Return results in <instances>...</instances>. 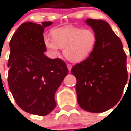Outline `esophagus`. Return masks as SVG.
<instances>
[{
	"instance_id": "esophagus-1",
	"label": "esophagus",
	"mask_w": 131,
	"mask_h": 131,
	"mask_svg": "<svg viewBox=\"0 0 131 131\" xmlns=\"http://www.w3.org/2000/svg\"><path fill=\"white\" fill-rule=\"evenodd\" d=\"M67 67H68V70H69V71H70V70H71V69H72V65H71V64H67Z\"/></svg>"
}]
</instances>
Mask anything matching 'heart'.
<instances>
[{
	"mask_svg": "<svg viewBox=\"0 0 131 131\" xmlns=\"http://www.w3.org/2000/svg\"><path fill=\"white\" fill-rule=\"evenodd\" d=\"M52 38L43 37V43L51 55L56 56L63 49L66 58L72 62L84 61L93 51L97 42L96 34L90 29L63 27L53 29Z\"/></svg>",
	"mask_w": 131,
	"mask_h": 131,
	"instance_id": "heart-1",
	"label": "heart"
}]
</instances>
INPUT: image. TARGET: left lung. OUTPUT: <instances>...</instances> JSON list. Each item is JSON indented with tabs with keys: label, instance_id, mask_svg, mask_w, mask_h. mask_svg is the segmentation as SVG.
Returning a JSON list of instances; mask_svg holds the SVG:
<instances>
[{
	"label": "left lung",
	"instance_id": "8db88e82",
	"mask_svg": "<svg viewBox=\"0 0 131 131\" xmlns=\"http://www.w3.org/2000/svg\"><path fill=\"white\" fill-rule=\"evenodd\" d=\"M85 22L96 34V45L86 60L73 66L71 73L77 80L80 106L88 112L101 113L120 100L128 80L127 57L121 41L108 23L94 19Z\"/></svg>",
	"mask_w": 131,
	"mask_h": 131
}]
</instances>
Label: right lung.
I'll use <instances>...</instances> for the list:
<instances>
[{
    "instance_id": "1",
    "label": "right lung",
    "mask_w": 131,
    "mask_h": 131,
    "mask_svg": "<svg viewBox=\"0 0 131 131\" xmlns=\"http://www.w3.org/2000/svg\"><path fill=\"white\" fill-rule=\"evenodd\" d=\"M52 23H23L10 41V90L23 111L39 116H46L54 109L56 92L68 73L63 60L51 59L44 54L43 31Z\"/></svg>"
}]
</instances>
